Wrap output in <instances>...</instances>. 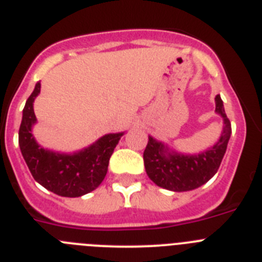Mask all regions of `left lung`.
Masks as SVG:
<instances>
[{"mask_svg": "<svg viewBox=\"0 0 262 262\" xmlns=\"http://www.w3.org/2000/svg\"><path fill=\"white\" fill-rule=\"evenodd\" d=\"M215 114L223 120L221 137L213 146L195 154L178 151L166 142L148 136L143 162L146 173L158 187L172 192H188L200 188L215 175L231 137V124L221 95L215 96Z\"/></svg>", "mask_w": 262, "mask_h": 262, "instance_id": "obj_1", "label": "left lung"}]
</instances>
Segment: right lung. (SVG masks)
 <instances>
[{
  "instance_id": "add662e5",
  "label": "right lung",
  "mask_w": 262,
  "mask_h": 262,
  "mask_svg": "<svg viewBox=\"0 0 262 262\" xmlns=\"http://www.w3.org/2000/svg\"><path fill=\"white\" fill-rule=\"evenodd\" d=\"M40 94V82L23 108L19 147L35 180L61 197H81L93 192L107 175L110 158L125 132L108 133L94 143L73 152L55 151L39 145L32 128L37 122L34 102Z\"/></svg>"
}]
</instances>
